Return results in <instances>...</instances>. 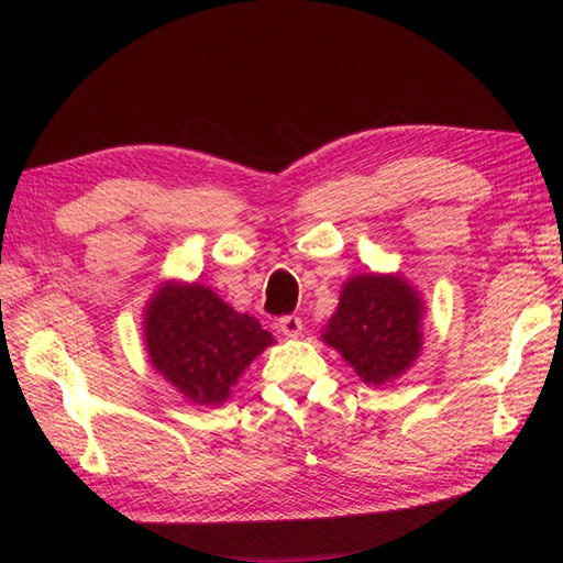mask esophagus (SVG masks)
<instances>
[{"mask_svg": "<svg viewBox=\"0 0 563 563\" xmlns=\"http://www.w3.org/2000/svg\"><path fill=\"white\" fill-rule=\"evenodd\" d=\"M278 327H280V331H283V336H288V339H297V336H300V333H302V329H305L302 319L295 317V314L283 317Z\"/></svg>", "mask_w": 563, "mask_h": 563, "instance_id": "obj_1", "label": "esophagus"}]
</instances>
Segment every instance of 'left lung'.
Listing matches in <instances>:
<instances>
[{
	"label": "left lung",
	"mask_w": 563,
	"mask_h": 563,
	"mask_svg": "<svg viewBox=\"0 0 563 563\" xmlns=\"http://www.w3.org/2000/svg\"><path fill=\"white\" fill-rule=\"evenodd\" d=\"M423 314V297L401 273L353 275L343 283L321 341L339 351L365 385L385 387L421 355Z\"/></svg>",
	"instance_id": "1"
}]
</instances>
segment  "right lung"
<instances>
[{"instance_id":"obj_1","label":"right lung","mask_w":563,"mask_h":563,"mask_svg":"<svg viewBox=\"0 0 563 563\" xmlns=\"http://www.w3.org/2000/svg\"><path fill=\"white\" fill-rule=\"evenodd\" d=\"M150 365L198 406H220L244 369L275 343L256 317L236 312L208 285L164 280L142 314Z\"/></svg>"}]
</instances>
